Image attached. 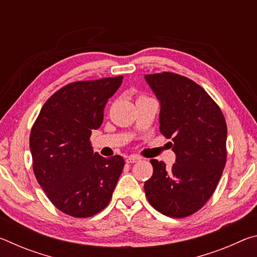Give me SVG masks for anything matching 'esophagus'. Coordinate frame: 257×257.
Wrapping results in <instances>:
<instances>
[{
    "label": "esophagus",
    "mask_w": 257,
    "mask_h": 257,
    "mask_svg": "<svg viewBox=\"0 0 257 257\" xmlns=\"http://www.w3.org/2000/svg\"><path fill=\"white\" fill-rule=\"evenodd\" d=\"M138 161H141V156H138V155H132V156H129V158H127V160H125V162L130 164V163L138 162Z\"/></svg>",
    "instance_id": "34e87169"
}]
</instances>
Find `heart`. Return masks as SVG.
Listing matches in <instances>:
<instances>
[{
  "mask_svg": "<svg viewBox=\"0 0 257 257\" xmlns=\"http://www.w3.org/2000/svg\"><path fill=\"white\" fill-rule=\"evenodd\" d=\"M139 97H141V96H139Z\"/></svg>",
  "mask_w": 257,
  "mask_h": 257,
  "instance_id": "b5f03b06",
  "label": "heart"
}]
</instances>
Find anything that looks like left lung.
I'll list each match as a JSON object with an SVG mask.
<instances>
[{"label": "left lung", "instance_id": "1", "mask_svg": "<svg viewBox=\"0 0 257 257\" xmlns=\"http://www.w3.org/2000/svg\"><path fill=\"white\" fill-rule=\"evenodd\" d=\"M145 78L161 103L160 132L172 139L176 153L171 168L151 160L145 194L156 211L181 219L201 210L219 184L227 162V123L214 99L189 78L167 71Z\"/></svg>", "mask_w": 257, "mask_h": 257}]
</instances>
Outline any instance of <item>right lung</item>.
I'll list each match as a JSON object with an SVG mask.
<instances>
[{"label": "right lung", "mask_w": 257, "mask_h": 257, "mask_svg": "<svg viewBox=\"0 0 257 257\" xmlns=\"http://www.w3.org/2000/svg\"><path fill=\"white\" fill-rule=\"evenodd\" d=\"M122 79L108 77L63 86L45 102L32 127L35 177L52 204L70 216L89 217L104 210L123 170L122 156L103 158L89 142Z\"/></svg>", "instance_id": "add662e5"}]
</instances>
